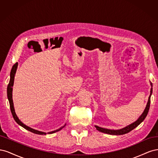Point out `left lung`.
<instances>
[{"instance_id":"8db88e82","label":"left lung","mask_w":158,"mask_h":158,"mask_svg":"<svg viewBox=\"0 0 158 158\" xmlns=\"http://www.w3.org/2000/svg\"><path fill=\"white\" fill-rule=\"evenodd\" d=\"M150 85H151L152 88L150 89V94L149 98H148V103L146 105V107L144 109V112L142 113V114L140 116V117L138 118L135 122L132 123V124H131V125L127 126L125 128H123L121 129H118V130H110V129H107V128H102V127H99L98 126H95L97 130L100 132H102L109 134V135H125V134L129 132L132 130H133L134 128L137 127L144 120L146 117L147 116L148 111H149L150 106V97H151L152 94V82H150Z\"/></svg>"}]
</instances>
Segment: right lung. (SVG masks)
Segmentation results:
<instances>
[{
  "label": "right lung",
  "instance_id": "1",
  "mask_svg": "<svg viewBox=\"0 0 158 158\" xmlns=\"http://www.w3.org/2000/svg\"><path fill=\"white\" fill-rule=\"evenodd\" d=\"M17 67H18V63H16L15 64H14V66H12L11 72H10V82H9V84L8 85V87H7V97H8V99L9 101V103H10V111L12 113V114L13 116V118L15 121L19 125H20L21 127H22L23 128H24L26 130L29 131L33 133H35L37 134V135H46V132H41V131H37L35 130V129L31 128L29 127L26 126V125H24L22 121H20V119L18 118V117H17L16 112H15V110H14V103H13V100H12V86L14 85V76H15V74H16V72L17 70ZM66 125V124L63 126L62 127H60V128L57 129L56 131H51L48 132V134H52V133H55L56 132H58L60 130H61L62 128H63L64 126Z\"/></svg>",
  "mask_w": 158,
  "mask_h": 158
}]
</instances>
